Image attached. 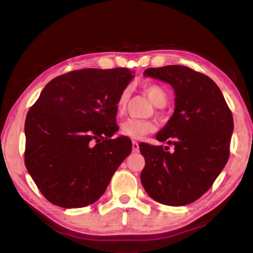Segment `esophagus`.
I'll return each mask as SVG.
<instances>
[{"instance_id": "1", "label": "esophagus", "mask_w": 253, "mask_h": 253, "mask_svg": "<svg viewBox=\"0 0 253 253\" xmlns=\"http://www.w3.org/2000/svg\"><path fill=\"white\" fill-rule=\"evenodd\" d=\"M132 151L139 152V143L136 141H132Z\"/></svg>"}]
</instances>
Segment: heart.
Here are the masks:
<instances>
[{"label": "heart", "mask_w": 253, "mask_h": 253, "mask_svg": "<svg viewBox=\"0 0 253 253\" xmlns=\"http://www.w3.org/2000/svg\"><path fill=\"white\" fill-rule=\"evenodd\" d=\"M143 90L146 91V93L155 106L162 107L168 102V94H166L165 90L157 84H144ZM129 88H125L121 92L120 96H118L116 109L120 114L125 112L128 101H129ZM155 128H157V126H155V124L152 121L129 118V120H127L122 124L121 133L123 136L133 139V140H139V139H142L144 136L153 132Z\"/></svg>", "instance_id": "1"}]
</instances>
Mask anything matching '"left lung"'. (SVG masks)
Here are the masks:
<instances>
[{
	"mask_svg": "<svg viewBox=\"0 0 253 253\" xmlns=\"http://www.w3.org/2000/svg\"><path fill=\"white\" fill-rule=\"evenodd\" d=\"M146 76L175 90V111L157 139L175 147L140 143L146 160L141 184L153 200L171 207L192 203L204 195L226 165L234 129L232 111L207 75L187 66L148 68Z\"/></svg>",
	"mask_w": 253,
	"mask_h": 253,
	"instance_id": "1",
	"label": "left lung"
}]
</instances>
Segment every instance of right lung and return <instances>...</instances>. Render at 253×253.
<instances>
[{
	"label": "right lung",
	"instance_id": "right-lung-1",
	"mask_svg": "<svg viewBox=\"0 0 253 253\" xmlns=\"http://www.w3.org/2000/svg\"><path fill=\"white\" fill-rule=\"evenodd\" d=\"M130 69L84 68L52 79L26 117L25 165L47 201L83 208L105 192L130 154L118 130L116 103Z\"/></svg>",
	"mask_w": 253,
	"mask_h": 253
}]
</instances>
